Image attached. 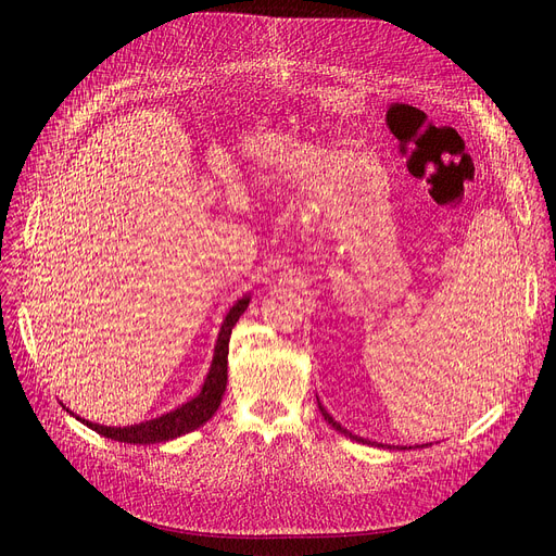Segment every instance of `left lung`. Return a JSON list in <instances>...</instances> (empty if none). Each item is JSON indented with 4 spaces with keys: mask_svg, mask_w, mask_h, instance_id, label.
Here are the masks:
<instances>
[{
    "mask_svg": "<svg viewBox=\"0 0 556 556\" xmlns=\"http://www.w3.org/2000/svg\"><path fill=\"white\" fill-rule=\"evenodd\" d=\"M317 405H319V413H323V417H325V421H329V426H331V428H336V430H338V432H342V434H344V437H349V440H356V442H361V444H376V442H369V440H363V437H358V434H354V432H349V430H346V428H342V426H340V424H338V421H336V419H333V417H331V415H329V413H327V410H325V405H323V403H319V401H317ZM378 446H386V444H378ZM388 448H392V446H388ZM396 448H399V446H396ZM401 448H403V451H405V448H407V446H401Z\"/></svg>",
    "mask_w": 556,
    "mask_h": 556,
    "instance_id": "left-lung-1",
    "label": "left lung"
}]
</instances>
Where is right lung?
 Returning a JSON list of instances; mask_svg holds the SVG:
<instances>
[{"mask_svg": "<svg viewBox=\"0 0 556 556\" xmlns=\"http://www.w3.org/2000/svg\"><path fill=\"white\" fill-rule=\"evenodd\" d=\"M248 304H250V295L241 298L225 315L220 333H218V342H216V349H214V361H212L207 378H204V386H202V390L195 399L182 403L178 410L166 413V415H162L157 419H151V421L126 426V428L99 426V424H92V421L80 419V417H76V419L80 424H85L87 428H92L94 432L108 437V440L124 442V444H160V442L175 440V437H180V434H187V432L200 428L202 424H207L214 417V413L218 410V405H220L223 394H225L227 354H229L231 329H233V325L239 323V317L245 313ZM67 413L74 415L72 410H67Z\"/></svg>", "mask_w": 556, "mask_h": 556, "instance_id": "right-lung-1", "label": "right lung"}]
</instances>
